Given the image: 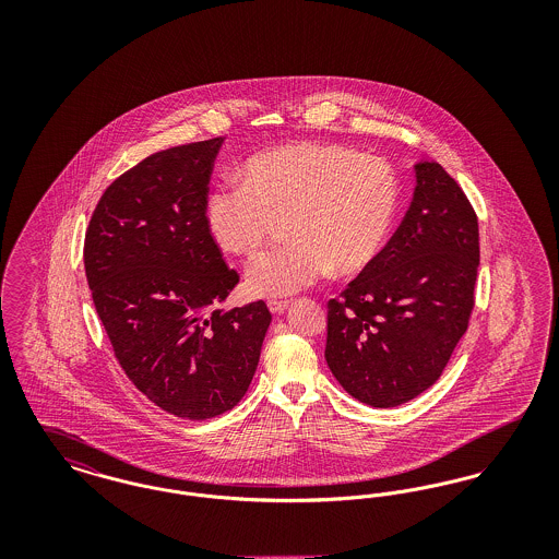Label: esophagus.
<instances>
[{"label": "esophagus", "instance_id": "obj_1", "mask_svg": "<svg viewBox=\"0 0 559 559\" xmlns=\"http://www.w3.org/2000/svg\"><path fill=\"white\" fill-rule=\"evenodd\" d=\"M289 306V301L287 299H267V310L272 312V314H281V312H285V308Z\"/></svg>", "mask_w": 559, "mask_h": 559}]
</instances>
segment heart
<instances>
[{"label":"heart","instance_id":"obj_1","mask_svg":"<svg viewBox=\"0 0 559 559\" xmlns=\"http://www.w3.org/2000/svg\"><path fill=\"white\" fill-rule=\"evenodd\" d=\"M240 187L219 185L205 199V222L217 247L251 260L283 219L287 242L247 272L249 292L283 297L331 267L356 274L371 264L399 213L400 185L388 160L356 148L299 142L251 155Z\"/></svg>","mask_w":559,"mask_h":559}]
</instances>
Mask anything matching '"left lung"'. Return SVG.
I'll return each instance as SVG.
<instances>
[{
    "mask_svg": "<svg viewBox=\"0 0 559 559\" xmlns=\"http://www.w3.org/2000/svg\"><path fill=\"white\" fill-rule=\"evenodd\" d=\"M415 174L394 237L326 304V365L349 396L374 408L431 388L474 310L476 212L440 163L421 160Z\"/></svg>",
    "mask_w": 559,
    "mask_h": 559,
    "instance_id": "obj_1",
    "label": "left lung"
}]
</instances>
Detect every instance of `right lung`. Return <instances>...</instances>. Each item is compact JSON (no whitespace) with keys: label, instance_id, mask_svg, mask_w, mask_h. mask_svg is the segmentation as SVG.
Wrapping results in <instances>:
<instances>
[{"label":"right lung","instance_id":"right-lung-1","mask_svg":"<svg viewBox=\"0 0 559 559\" xmlns=\"http://www.w3.org/2000/svg\"><path fill=\"white\" fill-rule=\"evenodd\" d=\"M222 138L155 153L119 176L92 213L83 264L115 358L159 408L212 419L245 396L272 314L217 310L239 283L205 222Z\"/></svg>","mask_w":559,"mask_h":559}]
</instances>
